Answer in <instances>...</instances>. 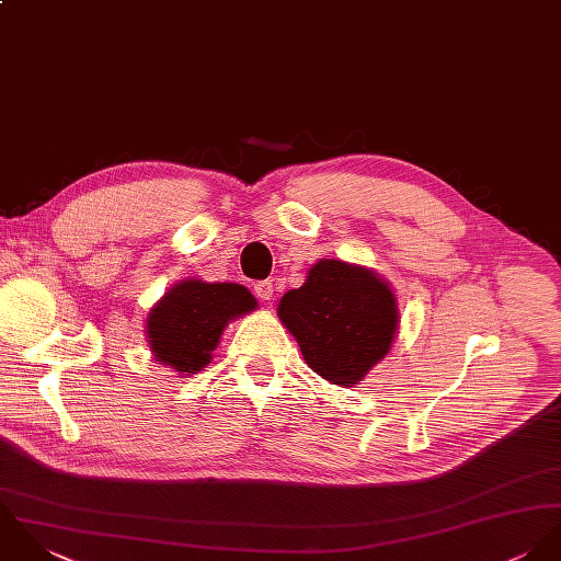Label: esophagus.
Instances as JSON below:
<instances>
[{"instance_id": "esophagus-1", "label": "esophagus", "mask_w": 561, "mask_h": 561, "mask_svg": "<svg viewBox=\"0 0 561 561\" xmlns=\"http://www.w3.org/2000/svg\"><path fill=\"white\" fill-rule=\"evenodd\" d=\"M253 290H255V295H257L260 299L268 301V299L273 297V282H271V279H262V282H255V284H253Z\"/></svg>"}]
</instances>
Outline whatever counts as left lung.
<instances>
[{
    "label": "left lung",
    "instance_id": "1",
    "mask_svg": "<svg viewBox=\"0 0 561 561\" xmlns=\"http://www.w3.org/2000/svg\"><path fill=\"white\" fill-rule=\"evenodd\" d=\"M282 323L310 368L337 386L357 383L392 346L397 299L375 273L321 260L301 288L282 297Z\"/></svg>",
    "mask_w": 561,
    "mask_h": 561
}]
</instances>
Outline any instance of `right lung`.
Here are the masks:
<instances>
[{
	"mask_svg": "<svg viewBox=\"0 0 561 561\" xmlns=\"http://www.w3.org/2000/svg\"><path fill=\"white\" fill-rule=\"evenodd\" d=\"M253 308L255 299L244 286L182 282L149 312V346L164 366L197 373L213 359L227 321Z\"/></svg>",
	"mask_w": 561,
	"mask_h": 561,
	"instance_id": "1",
	"label": "right lung"
}]
</instances>
